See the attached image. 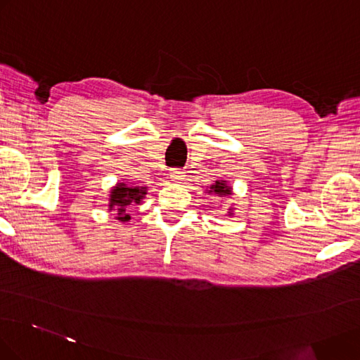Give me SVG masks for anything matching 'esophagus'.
Wrapping results in <instances>:
<instances>
[{
	"label": "esophagus",
	"mask_w": 360,
	"mask_h": 360,
	"mask_svg": "<svg viewBox=\"0 0 360 360\" xmlns=\"http://www.w3.org/2000/svg\"><path fill=\"white\" fill-rule=\"evenodd\" d=\"M184 176H186V174H184V172L181 170V169H170V179L172 181H181V179H184Z\"/></svg>",
	"instance_id": "esophagus-1"
}]
</instances>
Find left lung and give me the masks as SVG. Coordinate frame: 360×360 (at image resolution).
I'll return each mask as SVG.
<instances>
[{"label":"left lung","instance_id":"obj_1","mask_svg":"<svg viewBox=\"0 0 360 360\" xmlns=\"http://www.w3.org/2000/svg\"><path fill=\"white\" fill-rule=\"evenodd\" d=\"M210 191H214L216 195H222V196H226V195H231V190H229L226 186H225V181L222 182H216L214 186H211V190Z\"/></svg>","mask_w":360,"mask_h":360}]
</instances>
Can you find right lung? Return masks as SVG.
<instances>
[{"label": "right lung", "mask_w": 360, "mask_h": 360, "mask_svg": "<svg viewBox=\"0 0 360 360\" xmlns=\"http://www.w3.org/2000/svg\"><path fill=\"white\" fill-rule=\"evenodd\" d=\"M146 196V188L140 187H127L126 184L120 182L118 186L110 191V210H117L118 220H129L131 216L126 214L127 208L134 204H140L141 199Z\"/></svg>", "instance_id": "1"}]
</instances>
